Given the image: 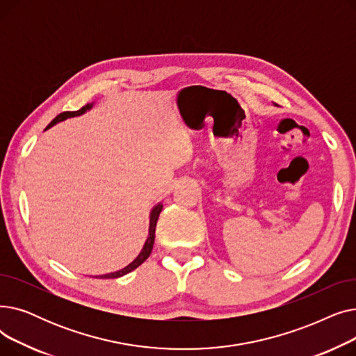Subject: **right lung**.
<instances>
[{
	"label": "right lung",
	"instance_id": "add662e5",
	"mask_svg": "<svg viewBox=\"0 0 356 356\" xmlns=\"http://www.w3.org/2000/svg\"><path fill=\"white\" fill-rule=\"evenodd\" d=\"M93 106V104H88V105H85V106H82L81 109H78V111H66V112H62V114H59L58 117H56L47 127H46V129H49V128H51L53 125H56L58 122H60V121H65V120H67V118H72V117H79V115H82V114H85V112L88 111V109H90ZM161 209H163V203H157L156 207L153 208V211H152V213H149V228H148V238H147V241H145V244H144V247H143V250H141V252L138 254V257L133 261V263H129L125 268H122V270H120V271H115V273H109V274H104V275H99V278H118V277H122V275H125V274H128V273H131L133 270H136L137 267H140L144 261L149 257V254H152V250H153V245H154V234H156V225H157V219H159V215H160V212H161Z\"/></svg>",
	"mask_w": 356,
	"mask_h": 356
}]
</instances>
